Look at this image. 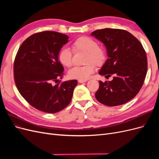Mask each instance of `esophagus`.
<instances>
[{
    "mask_svg": "<svg viewBox=\"0 0 159 159\" xmlns=\"http://www.w3.org/2000/svg\"><path fill=\"white\" fill-rule=\"evenodd\" d=\"M86 81H87V80H78V82L80 84L85 83V82H86Z\"/></svg>",
    "mask_w": 159,
    "mask_h": 159,
    "instance_id": "esophagus-1",
    "label": "esophagus"
}]
</instances>
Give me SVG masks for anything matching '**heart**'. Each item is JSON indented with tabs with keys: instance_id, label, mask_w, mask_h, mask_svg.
Here are the masks:
<instances>
[{
	"instance_id": "b5f03b06",
	"label": "heart",
	"mask_w": 159,
	"mask_h": 159,
	"mask_svg": "<svg viewBox=\"0 0 159 159\" xmlns=\"http://www.w3.org/2000/svg\"><path fill=\"white\" fill-rule=\"evenodd\" d=\"M72 50L75 53H85L83 66H77L68 72L70 78L77 80H87L95 71V66H102L106 60V53L102 48L98 46V42L88 36H81L75 39L71 44ZM58 60L60 63L67 68H70L73 64L72 52L64 47L58 53Z\"/></svg>"
}]
</instances>
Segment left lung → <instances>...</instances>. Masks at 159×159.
Wrapping results in <instances>:
<instances>
[{
	"mask_svg": "<svg viewBox=\"0 0 159 159\" xmlns=\"http://www.w3.org/2000/svg\"><path fill=\"white\" fill-rule=\"evenodd\" d=\"M106 47L108 59L99 71L111 81H99L95 93L99 102L109 107L123 105L135 97L147 72V57L141 43L121 29L104 28L91 33Z\"/></svg>",
	"mask_w": 159,
	"mask_h": 159,
	"instance_id": "obj_1",
	"label": "left lung"
}]
</instances>
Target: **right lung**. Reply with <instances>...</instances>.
Returning a JSON list of instances; mask_svg holds the SVG:
<instances>
[{"mask_svg":"<svg viewBox=\"0 0 159 159\" xmlns=\"http://www.w3.org/2000/svg\"><path fill=\"white\" fill-rule=\"evenodd\" d=\"M68 38L54 31L34 34L22 42L15 57L16 88L31 106L43 112L55 113L68 106L78 84L76 80L57 84L64 70L58 53Z\"/></svg>","mask_w":159,"mask_h":159,"instance_id":"1","label":"right lung"}]
</instances>
